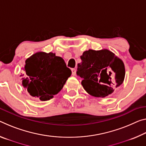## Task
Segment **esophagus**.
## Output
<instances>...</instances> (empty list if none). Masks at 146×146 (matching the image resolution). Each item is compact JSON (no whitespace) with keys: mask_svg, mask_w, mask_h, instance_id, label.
Returning a JSON list of instances; mask_svg holds the SVG:
<instances>
[{"mask_svg":"<svg viewBox=\"0 0 146 146\" xmlns=\"http://www.w3.org/2000/svg\"><path fill=\"white\" fill-rule=\"evenodd\" d=\"M71 71H72V75H76V69L72 68V69H71Z\"/></svg>","mask_w":146,"mask_h":146,"instance_id":"1","label":"esophagus"}]
</instances>
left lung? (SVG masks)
Here are the masks:
<instances>
[{
	"label": "left lung",
	"instance_id": "left-lung-1",
	"mask_svg": "<svg viewBox=\"0 0 146 146\" xmlns=\"http://www.w3.org/2000/svg\"><path fill=\"white\" fill-rule=\"evenodd\" d=\"M80 59L77 75L82 78V86L91 96L105 98L123 83V62L110 50L90 49L83 52Z\"/></svg>",
	"mask_w": 146,
	"mask_h": 146
}]
</instances>
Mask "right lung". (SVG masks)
<instances>
[{"label": "right lung", "instance_id": "1", "mask_svg": "<svg viewBox=\"0 0 146 146\" xmlns=\"http://www.w3.org/2000/svg\"><path fill=\"white\" fill-rule=\"evenodd\" d=\"M24 71L23 86L31 96L41 101L52 99L71 75L64 59L52 52L35 53L26 60Z\"/></svg>", "mask_w": 146, "mask_h": 146}]
</instances>
